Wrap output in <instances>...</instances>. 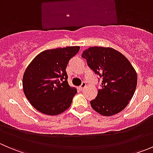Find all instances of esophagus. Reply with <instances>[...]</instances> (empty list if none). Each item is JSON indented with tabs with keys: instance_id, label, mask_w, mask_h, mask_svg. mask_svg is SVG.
<instances>
[{
	"instance_id": "esophagus-1",
	"label": "esophagus",
	"mask_w": 153,
	"mask_h": 153,
	"mask_svg": "<svg viewBox=\"0 0 153 153\" xmlns=\"http://www.w3.org/2000/svg\"><path fill=\"white\" fill-rule=\"evenodd\" d=\"M86 83H85V82H83L82 84H81V85L79 86V89H81V90H82V89H84V88L86 87Z\"/></svg>"
}]
</instances>
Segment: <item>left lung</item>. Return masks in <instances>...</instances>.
I'll return each mask as SVG.
<instances>
[{
  "instance_id": "8db88e82",
  "label": "left lung",
  "mask_w": 153,
  "mask_h": 153,
  "mask_svg": "<svg viewBox=\"0 0 153 153\" xmlns=\"http://www.w3.org/2000/svg\"><path fill=\"white\" fill-rule=\"evenodd\" d=\"M88 66L102 78L91 106L104 116L121 112L132 99L137 86V72L123 54L111 47H91L83 52Z\"/></svg>"
}]
</instances>
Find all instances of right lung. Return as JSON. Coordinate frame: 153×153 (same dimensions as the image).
<instances>
[{
    "mask_svg": "<svg viewBox=\"0 0 153 153\" xmlns=\"http://www.w3.org/2000/svg\"><path fill=\"white\" fill-rule=\"evenodd\" d=\"M80 47L47 49L31 61L23 76V89L32 106L41 113L57 115L66 111L76 94L69 85L66 68Z\"/></svg>",
    "mask_w": 153,
    "mask_h": 153,
    "instance_id": "obj_1",
    "label": "right lung"
}]
</instances>
